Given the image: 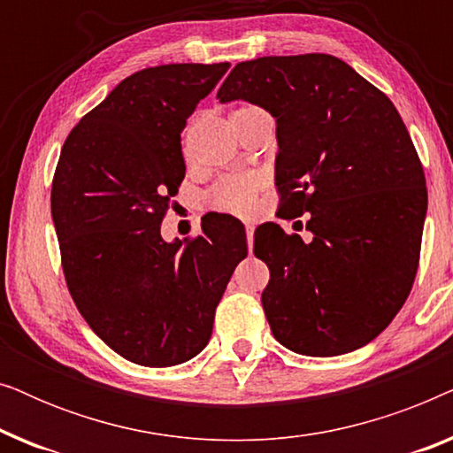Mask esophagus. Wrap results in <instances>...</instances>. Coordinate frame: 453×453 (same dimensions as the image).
<instances>
[{
  "label": "esophagus",
  "instance_id": "1",
  "mask_svg": "<svg viewBox=\"0 0 453 453\" xmlns=\"http://www.w3.org/2000/svg\"><path fill=\"white\" fill-rule=\"evenodd\" d=\"M245 234H247V247H250V251L253 250V225L247 222L245 225Z\"/></svg>",
  "mask_w": 453,
  "mask_h": 453
}]
</instances>
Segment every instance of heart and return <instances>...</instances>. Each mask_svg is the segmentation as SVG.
Masks as SVG:
<instances>
[{
    "label": "heart",
    "mask_w": 453,
    "mask_h": 453,
    "mask_svg": "<svg viewBox=\"0 0 453 453\" xmlns=\"http://www.w3.org/2000/svg\"><path fill=\"white\" fill-rule=\"evenodd\" d=\"M245 109H251V107H245ZM256 191H257L256 177H243V175L225 177L214 185L212 194H210V200H212L214 206L220 210H228V212H234V214H247L253 206V200H256Z\"/></svg>",
    "instance_id": "b5f03b06"
}]
</instances>
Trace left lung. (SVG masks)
Here are the masks:
<instances>
[{
  "mask_svg": "<svg viewBox=\"0 0 453 453\" xmlns=\"http://www.w3.org/2000/svg\"><path fill=\"white\" fill-rule=\"evenodd\" d=\"M216 98L274 117L280 210L309 214V243L276 222L253 234L274 338L305 357L369 344L411 293L426 216L423 166L394 103L326 53L241 61Z\"/></svg>",
  "mask_w": 453,
  "mask_h": 453,
  "instance_id": "obj_1",
  "label": "left lung"
}]
</instances>
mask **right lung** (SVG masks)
<instances>
[{
  "label": "right lung",
  "mask_w": 453,
  "mask_h": 453,
  "mask_svg": "<svg viewBox=\"0 0 453 453\" xmlns=\"http://www.w3.org/2000/svg\"><path fill=\"white\" fill-rule=\"evenodd\" d=\"M231 64L135 72L84 115L55 169L51 216L67 288L109 349L144 367L194 358L241 259L243 225L220 216L189 243L160 222L185 177L181 132Z\"/></svg>",
  "instance_id": "right-lung-1"
}]
</instances>
